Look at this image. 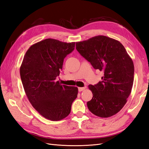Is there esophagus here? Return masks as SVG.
Listing matches in <instances>:
<instances>
[{
	"mask_svg": "<svg viewBox=\"0 0 149 149\" xmlns=\"http://www.w3.org/2000/svg\"><path fill=\"white\" fill-rule=\"evenodd\" d=\"M86 88V87H83V88H78V91H79V92H81V91H83V90H84Z\"/></svg>",
	"mask_w": 149,
	"mask_h": 149,
	"instance_id": "1",
	"label": "esophagus"
}]
</instances>
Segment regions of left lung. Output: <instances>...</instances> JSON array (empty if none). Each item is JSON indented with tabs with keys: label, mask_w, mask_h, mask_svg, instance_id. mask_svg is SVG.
<instances>
[{
	"label": "left lung",
	"mask_w": 149,
	"mask_h": 149,
	"mask_svg": "<svg viewBox=\"0 0 149 149\" xmlns=\"http://www.w3.org/2000/svg\"><path fill=\"white\" fill-rule=\"evenodd\" d=\"M76 48L96 70L103 71L102 81L89 85L93 98L89 110L102 118L119 112L127 102L134 82L132 58L119 41L98 35L76 43Z\"/></svg>",
	"instance_id": "obj_1"
}]
</instances>
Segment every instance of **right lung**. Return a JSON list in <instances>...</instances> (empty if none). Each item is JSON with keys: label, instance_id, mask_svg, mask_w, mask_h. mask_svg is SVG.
Here are the masks:
<instances>
[{"label": "right lung", "instance_id": "obj_1", "mask_svg": "<svg viewBox=\"0 0 149 149\" xmlns=\"http://www.w3.org/2000/svg\"><path fill=\"white\" fill-rule=\"evenodd\" d=\"M74 47L75 42L47 38L32 45L22 61L20 74L26 95L35 110L48 120L66 118L77 97V87L61 85L56 80L64 58Z\"/></svg>", "mask_w": 149, "mask_h": 149}]
</instances>
